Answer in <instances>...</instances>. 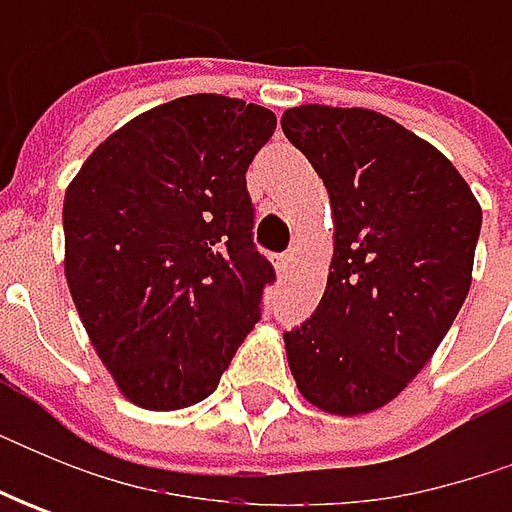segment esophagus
Instances as JSON below:
<instances>
[{
  "mask_svg": "<svg viewBox=\"0 0 512 512\" xmlns=\"http://www.w3.org/2000/svg\"><path fill=\"white\" fill-rule=\"evenodd\" d=\"M290 262H293V253H279V256H276V270H279V273H287V270H290Z\"/></svg>",
  "mask_w": 512,
  "mask_h": 512,
  "instance_id": "obj_1",
  "label": "esophagus"
}]
</instances>
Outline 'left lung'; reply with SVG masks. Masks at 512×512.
<instances>
[{"instance_id":"8db88e82","label":"left lung","mask_w":512,"mask_h":512,"mask_svg":"<svg viewBox=\"0 0 512 512\" xmlns=\"http://www.w3.org/2000/svg\"><path fill=\"white\" fill-rule=\"evenodd\" d=\"M282 130L325 182L336 225L325 296L285 333L287 364L319 410L370 413L462 310L482 207L447 156L376 110L302 105Z\"/></svg>"}]
</instances>
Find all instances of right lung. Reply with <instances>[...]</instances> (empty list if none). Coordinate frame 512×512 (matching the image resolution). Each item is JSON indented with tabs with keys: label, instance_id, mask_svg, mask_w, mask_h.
Here are the masks:
<instances>
[{
	"label": "right lung",
	"instance_id": "add662e5",
	"mask_svg": "<svg viewBox=\"0 0 512 512\" xmlns=\"http://www.w3.org/2000/svg\"><path fill=\"white\" fill-rule=\"evenodd\" d=\"M276 116L219 93L130 119L65 193V276L99 359L145 410L207 399L262 319L276 270L245 173Z\"/></svg>",
	"mask_w": 512,
	"mask_h": 512
}]
</instances>
